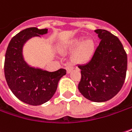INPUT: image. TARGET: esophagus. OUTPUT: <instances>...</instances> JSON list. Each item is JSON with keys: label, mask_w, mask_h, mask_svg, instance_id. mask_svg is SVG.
<instances>
[{"label": "esophagus", "mask_w": 132, "mask_h": 132, "mask_svg": "<svg viewBox=\"0 0 132 132\" xmlns=\"http://www.w3.org/2000/svg\"><path fill=\"white\" fill-rule=\"evenodd\" d=\"M66 71H67V72L68 73H70L72 71V69H73V67H72V66H66Z\"/></svg>", "instance_id": "esophagus-1"}]
</instances>
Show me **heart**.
<instances>
[{"label":"heart","instance_id":"1","mask_svg":"<svg viewBox=\"0 0 132 132\" xmlns=\"http://www.w3.org/2000/svg\"><path fill=\"white\" fill-rule=\"evenodd\" d=\"M95 47L96 44L93 39L88 38L83 42V38H77L65 44L63 46V50L66 51L77 47L73 54L74 62L77 63H85L92 58L95 51Z\"/></svg>","mask_w":132,"mask_h":132}]
</instances>
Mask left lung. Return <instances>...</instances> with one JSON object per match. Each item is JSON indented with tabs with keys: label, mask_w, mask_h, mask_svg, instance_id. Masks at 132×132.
<instances>
[{
	"label": "left lung",
	"mask_w": 132,
	"mask_h": 132,
	"mask_svg": "<svg viewBox=\"0 0 132 132\" xmlns=\"http://www.w3.org/2000/svg\"><path fill=\"white\" fill-rule=\"evenodd\" d=\"M101 42L90 61L79 65L80 93L88 100L105 102L121 90L126 76L127 54L119 39L110 31L96 29Z\"/></svg>",
	"instance_id": "left-lung-1"
}]
</instances>
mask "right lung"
Masks as SVG:
<instances>
[{"instance_id":"1","label":"right lung","mask_w":132,"mask_h":132,"mask_svg":"<svg viewBox=\"0 0 132 132\" xmlns=\"http://www.w3.org/2000/svg\"><path fill=\"white\" fill-rule=\"evenodd\" d=\"M47 33V29L35 27L21 31L11 39L5 54L4 75L10 89L19 100L33 106L51 100L60 79L66 74L64 69L47 72L29 66L24 60V44L32 37H40Z\"/></svg>"}]
</instances>
